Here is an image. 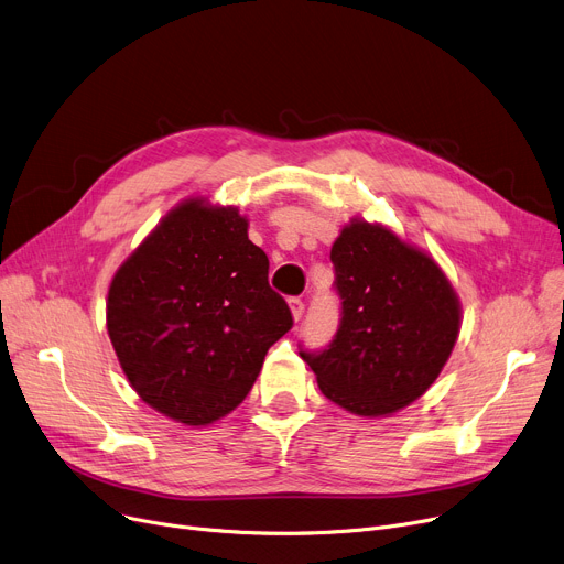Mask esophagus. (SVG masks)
Listing matches in <instances>:
<instances>
[{
  "label": "esophagus",
  "mask_w": 564,
  "mask_h": 564,
  "mask_svg": "<svg viewBox=\"0 0 564 564\" xmlns=\"http://www.w3.org/2000/svg\"><path fill=\"white\" fill-rule=\"evenodd\" d=\"M288 304H290V311H292V317H294V319H297V322H300V319H302V315H304V302H302V300H300V297H290V300H288Z\"/></svg>",
  "instance_id": "obj_1"
}]
</instances>
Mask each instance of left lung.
<instances>
[{
  "instance_id": "8db88e82",
  "label": "left lung",
  "mask_w": 564,
  "mask_h": 564,
  "mask_svg": "<svg viewBox=\"0 0 564 564\" xmlns=\"http://www.w3.org/2000/svg\"><path fill=\"white\" fill-rule=\"evenodd\" d=\"M340 322L334 340L302 359L319 391L359 416H383L421 398L459 334V302L423 251L366 221L332 247Z\"/></svg>"
}]
</instances>
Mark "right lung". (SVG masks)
<instances>
[{
    "instance_id": "right-lung-1",
    "label": "right lung",
    "mask_w": 564,
    "mask_h": 564,
    "mask_svg": "<svg viewBox=\"0 0 564 564\" xmlns=\"http://www.w3.org/2000/svg\"><path fill=\"white\" fill-rule=\"evenodd\" d=\"M267 274L270 260L232 207H175L109 288V338L139 398L185 425L240 404L267 349L292 329Z\"/></svg>"
}]
</instances>
